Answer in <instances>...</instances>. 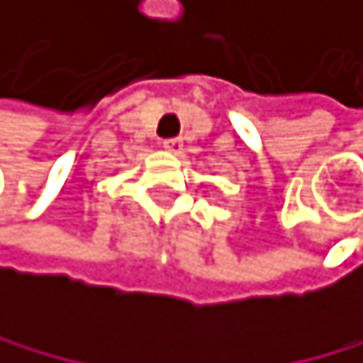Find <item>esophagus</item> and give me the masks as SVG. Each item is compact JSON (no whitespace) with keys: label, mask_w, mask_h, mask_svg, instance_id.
Wrapping results in <instances>:
<instances>
[{"label":"esophagus","mask_w":363,"mask_h":363,"mask_svg":"<svg viewBox=\"0 0 363 363\" xmlns=\"http://www.w3.org/2000/svg\"><path fill=\"white\" fill-rule=\"evenodd\" d=\"M164 147H166L168 152L179 155V152L184 150V143H182V139H166V141H164Z\"/></svg>","instance_id":"obj_1"}]
</instances>
